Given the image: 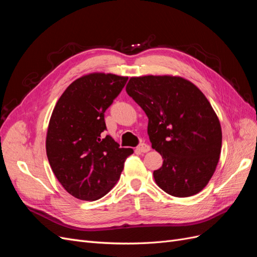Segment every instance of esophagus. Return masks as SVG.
I'll return each mask as SVG.
<instances>
[{
  "mask_svg": "<svg viewBox=\"0 0 257 257\" xmlns=\"http://www.w3.org/2000/svg\"><path fill=\"white\" fill-rule=\"evenodd\" d=\"M136 150H137L138 152H141V153H146V152H148V151H150V147L148 146L147 144L143 143V144H141V145H139V146L136 148Z\"/></svg>",
  "mask_w": 257,
  "mask_h": 257,
  "instance_id": "1",
  "label": "esophagus"
}]
</instances>
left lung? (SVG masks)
I'll list each match as a JSON object with an SVG mask.
<instances>
[{
  "label": "left lung",
  "instance_id": "obj_1",
  "mask_svg": "<svg viewBox=\"0 0 257 257\" xmlns=\"http://www.w3.org/2000/svg\"><path fill=\"white\" fill-rule=\"evenodd\" d=\"M126 93L148 119L152 148L163 158L155 183L175 197L199 193L220 160L222 130L211 104L195 84L180 76L131 77Z\"/></svg>",
  "mask_w": 257,
  "mask_h": 257
}]
</instances>
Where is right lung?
<instances>
[{"label":"right lung","instance_id":"obj_1","mask_svg":"<svg viewBox=\"0 0 257 257\" xmlns=\"http://www.w3.org/2000/svg\"><path fill=\"white\" fill-rule=\"evenodd\" d=\"M127 77L90 73L68 85L51 113L46 152L54 176L72 196L97 200L118 182L124 161L133 153L120 148L106 130L104 112Z\"/></svg>","mask_w":257,"mask_h":257}]
</instances>
